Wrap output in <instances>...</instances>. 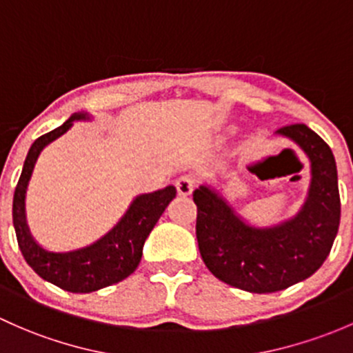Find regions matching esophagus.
Here are the masks:
<instances>
[{
	"mask_svg": "<svg viewBox=\"0 0 353 353\" xmlns=\"http://www.w3.org/2000/svg\"><path fill=\"white\" fill-rule=\"evenodd\" d=\"M194 177L189 176V174H186V176H181L179 179L176 181V188H177V192H179L181 196H188L191 194L192 188H194Z\"/></svg>",
	"mask_w": 353,
	"mask_h": 353,
	"instance_id": "34e87169",
	"label": "esophagus"
}]
</instances>
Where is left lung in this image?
<instances>
[{
	"label": "left lung",
	"instance_id": "1",
	"mask_svg": "<svg viewBox=\"0 0 353 353\" xmlns=\"http://www.w3.org/2000/svg\"><path fill=\"white\" fill-rule=\"evenodd\" d=\"M277 135L292 140L310 159L311 184L296 216L274 226H252L210 186L192 192L196 236L210 272L248 292L283 291L313 276L328 257L340 225V194L332 148L306 125Z\"/></svg>",
	"mask_w": 353,
	"mask_h": 353
}]
</instances>
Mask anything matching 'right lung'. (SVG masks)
Wrapping results in <instances>:
<instances>
[{
  "label": "right lung",
  "mask_w": 353,
  "mask_h": 353,
  "mask_svg": "<svg viewBox=\"0 0 353 353\" xmlns=\"http://www.w3.org/2000/svg\"><path fill=\"white\" fill-rule=\"evenodd\" d=\"M77 120H89V114L74 113L61 127L39 137L32 143L14 188L13 226L25 261L42 279L69 292H92L127 279L139 267L148 233L176 198V188L167 186L137 196L121 220L105 236L88 247L70 252H49L40 247L33 240L25 216V194L30 177L43 147L64 135Z\"/></svg>",
  "instance_id": "1"
}]
</instances>
